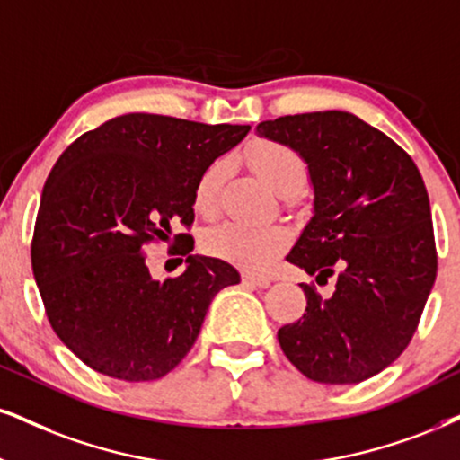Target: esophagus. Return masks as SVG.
Here are the masks:
<instances>
[{
	"label": "esophagus",
	"instance_id": "1",
	"mask_svg": "<svg viewBox=\"0 0 460 460\" xmlns=\"http://www.w3.org/2000/svg\"><path fill=\"white\" fill-rule=\"evenodd\" d=\"M243 281L252 283V286H258V288H269L270 283H273V279H270V277L253 275V273H245V275H243Z\"/></svg>",
	"mask_w": 460,
	"mask_h": 460
}]
</instances>
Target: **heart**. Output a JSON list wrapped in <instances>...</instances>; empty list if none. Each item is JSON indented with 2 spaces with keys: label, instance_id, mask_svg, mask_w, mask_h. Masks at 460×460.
<instances>
[{
  "label": "heart",
  "instance_id": "b5f03b06",
  "mask_svg": "<svg viewBox=\"0 0 460 460\" xmlns=\"http://www.w3.org/2000/svg\"><path fill=\"white\" fill-rule=\"evenodd\" d=\"M249 168L281 198L296 196L307 183L309 170L303 155L292 146L275 140H258L245 151ZM226 168L213 162L196 183L194 204L202 215H213L219 204V191L224 183ZM290 234L279 224L245 226L236 221H221L204 232V252L241 266L245 270H264L281 256L288 247Z\"/></svg>",
  "mask_w": 460,
  "mask_h": 460
}]
</instances>
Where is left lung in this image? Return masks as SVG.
Listing matches in <instances>:
<instances>
[{
    "label": "left lung",
    "mask_w": 460,
    "mask_h": 460,
    "mask_svg": "<svg viewBox=\"0 0 460 460\" xmlns=\"http://www.w3.org/2000/svg\"><path fill=\"white\" fill-rule=\"evenodd\" d=\"M258 134L307 162L314 217L288 262L317 283H300L307 309L279 328L288 360L320 384H358L403 354L438 277L430 204L407 153L351 112L324 111L262 121Z\"/></svg>",
    "instance_id": "left-lung-1"
}]
</instances>
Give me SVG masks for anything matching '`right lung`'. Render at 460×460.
<instances>
[{
	"mask_svg": "<svg viewBox=\"0 0 460 460\" xmlns=\"http://www.w3.org/2000/svg\"><path fill=\"white\" fill-rule=\"evenodd\" d=\"M247 132L132 112L59 155L33 226L31 269L55 334L93 371L164 377L196 343L215 294L241 281L224 260L190 256L187 232L173 236L188 256L179 278L153 280L144 249L167 242L177 224L191 228L198 179Z\"/></svg>",
	"mask_w": 460,
	"mask_h": 460,
	"instance_id": "1",
	"label": "right lung"
}]
</instances>
